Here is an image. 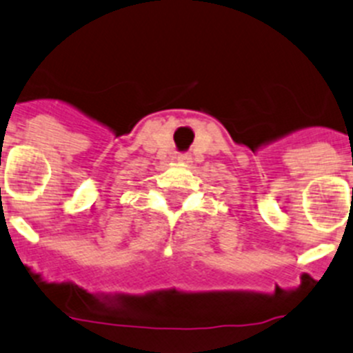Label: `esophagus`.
I'll return each mask as SVG.
<instances>
[{"label":"esophagus","mask_w":353,"mask_h":353,"mask_svg":"<svg viewBox=\"0 0 353 353\" xmlns=\"http://www.w3.org/2000/svg\"><path fill=\"white\" fill-rule=\"evenodd\" d=\"M192 160V157H190V154H177V161H179V163H188V161Z\"/></svg>","instance_id":"obj_1"}]
</instances>
